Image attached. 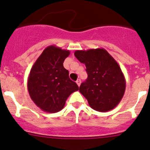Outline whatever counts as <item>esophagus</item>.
Listing matches in <instances>:
<instances>
[{
  "label": "esophagus",
  "mask_w": 150,
  "mask_h": 150,
  "mask_svg": "<svg viewBox=\"0 0 150 150\" xmlns=\"http://www.w3.org/2000/svg\"><path fill=\"white\" fill-rule=\"evenodd\" d=\"M76 83L77 84V85H78L79 87H80V84H81V80H80V79H78V80H77L76 81Z\"/></svg>",
  "instance_id": "34e87169"
}]
</instances>
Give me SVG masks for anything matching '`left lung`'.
<instances>
[{"instance_id": "left-lung-1", "label": "left lung", "mask_w": 150, "mask_h": 150, "mask_svg": "<svg viewBox=\"0 0 150 150\" xmlns=\"http://www.w3.org/2000/svg\"><path fill=\"white\" fill-rule=\"evenodd\" d=\"M74 55L86 66L88 77L79 91L90 107L100 112L113 109L125 90L124 75L116 60L102 48L77 50Z\"/></svg>"}]
</instances>
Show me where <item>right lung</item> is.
Wrapping results in <instances>:
<instances>
[{
    "label": "right lung",
    "mask_w": 150,
    "mask_h": 150,
    "mask_svg": "<svg viewBox=\"0 0 150 150\" xmlns=\"http://www.w3.org/2000/svg\"><path fill=\"white\" fill-rule=\"evenodd\" d=\"M69 50L55 45L43 51L32 67L27 80V89L39 108L47 113L63 109L68 97L79 89L69 77V72L63 67Z\"/></svg>",
    "instance_id": "add662e5"
}]
</instances>
